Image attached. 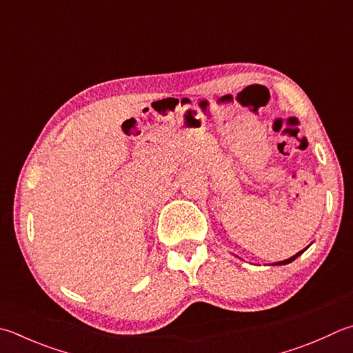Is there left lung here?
<instances>
[{
	"label": "left lung",
	"mask_w": 353,
	"mask_h": 353,
	"mask_svg": "<svg viewBox=\"0 0 353 353\" xmlns=\"http://www.w3.org/2000/svg\"><path fill=\"white\" fill-rule=\"evenodd\" d=\"M307 248H309V245H307ZM307 248H305L304 250H307ZM304 250H300V252H298V254H295L294 256H290V258H288V259H283V261H278V263H274V264H272V265H283V264H289V263H292V261H294V259H296L298 256H300L301 254H303V252Z\"/></svg>",
	"instance_id": "8db88e82"
}]
</instances>
